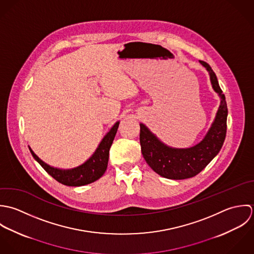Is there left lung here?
Instances as JSON below:
<instances>
[{"instance_id": "left-lung-1", "label": "left lung", "mask_w": 254, "mask_h": 254, "mask_svg": "<svg viewBox=\"0 0 254 254\" xmlns=\"http://www.w3.org/2000/svg\"><path fill=\"white\" fill-rule=\"evenodd\" d=\"M199 62L209 72L212 87L221 98L216 118L202 140L190 148H173L140 124L139 141L143 158L154 172L166 179L185 180L199 174L221 150L226 138L228 108L225 95L211 66L204 61Z\"/></svg>"}]
</instances>
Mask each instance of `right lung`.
Here are the masks:
<instances>
[{"label": "right lung", "instance_id": "add662e5", "mask_svg": "<svg viewBox=\"0 0 254 254\" xmlns=\"http://www.w3.org/2000/svg\"><path fill=\"white\" fill-rule=\"evenodd\" d=\"M120 122H117L110 131L104 136L99 146L93 155L82 165L69 169L62 170L51 167L50 165L43 162L32 149L29 147V150L32 154L33 158L42 166V168L53 177L59 183L68 186V187H80L91 184L98 179H100L107 170L108 160H109V151L113 143V140L116 136Z\"/></svg>", "mask_w": 254, "mask_h": 254}]
</instances>
